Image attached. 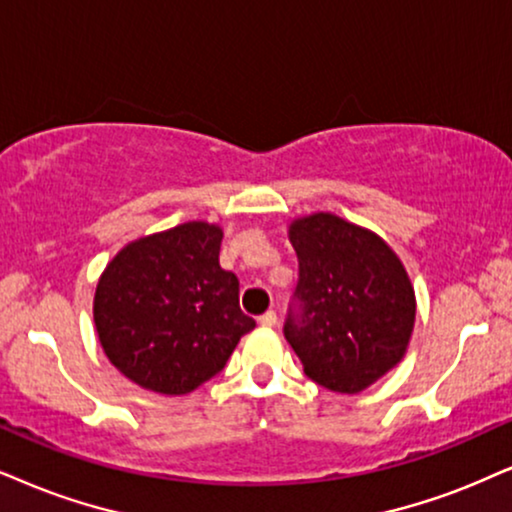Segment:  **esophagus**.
Here are the masks:
<instances>
[{
	"label": "esophagus",
	"instance_id": "esophagus-1",
	"mask_svg": "<svg viewBox=\"0 0 512 512\" xmlns=\"http://www.w3.org/2000/svg\"><path fill=\"white\" fill-rule=\"evenodd\" d=\"M257 321H260V326H264V328H274L276 326V312H274V309H269V312H264Z\"/></svg>",
	"mask_w": 512,
	"mask_h": 512
}]
</instances>
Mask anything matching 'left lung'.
Wrapping results in <instances>:
<instances>
[{
	"label": "left lung",
	"instance_id": "left-lung-1",
	"mask_svg": "<svg viewBox=\"0 0 512 512\" xmlns=\"http://www.w3.org/2000/svg\"><path fill=\"white\" fill-rule=\"evenodd\" d=\"M288 236L300 278L283 335L316 385L366 390L409 347L416 295L404 264L383 238L331 212L295 219Z\"/></svg>",
	"mask_w": 512,
	"mask_h": 512
}]
</instances>
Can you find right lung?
<instances>
[{"mask_svg":"<svg viewBox=\"0 0 512 512\" xmlns=\"http://www.w3.org/2000/svg\"><path fill=\"white\" fill-rule=\"evenodd\" d=\"M222 229L186 222L125 245L103 269L94 323L106 357L158 394H189L222 371L255 319L219 267Z\"/></svg>","mask_w":512,"mask_h":512,"instance_id":"1","label":"right lung"}]
</instances>
